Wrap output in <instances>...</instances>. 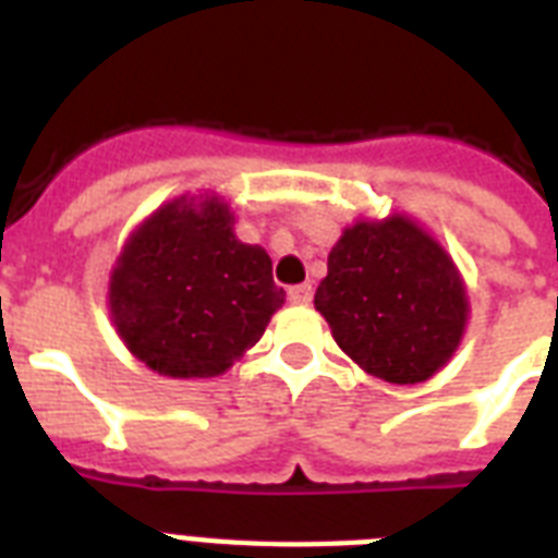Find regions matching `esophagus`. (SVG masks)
<instances>
[{"mask_svg": "<svg viewBox=\"0 0 558 558\" xmlns=\"http://www.w3.org/2000/svg\"><path fill=\"white\" fill-rule=\"evenodd\" d=\"M289 301L292 304H310L313 301V283H298L289 289Z\"/></svg>", "mask_w": 558, "mask_h": 558, "instance_id": "esophagus-1", "label": "esophagus"}]
</instances>
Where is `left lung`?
I'll return each mask as SVG.
<instances>
[{
	"label": "left lung",
	"instance_id": "obj_1",
	"mask_svg": "<svg viewBox=\"0 0 558 558\" xmlns=\"http://www.w3.org/2000/svg\"><path fill=\"white\" fill-rule=\"evenodd\" d=\"M315 310L365 373L393 385L432 379L466 330L458 266L414 219L356 222L332 245Z\"/></svg>",
	"mask_w": 558,
	"mask_h": 558
}]
</instances>
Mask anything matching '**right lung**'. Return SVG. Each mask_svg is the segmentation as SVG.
<instances>
[{"mask_svg":"<svg viewBox=\"0 0 558 558\" xmlns=\"http://www.w3.org/2000/svg\"><path fill=\"white\" fill-rule=\"evenodd\" d=\"M283 301L269 254L236 240L219 196H179L153 210L109 278V313L126 350L173 379L226 373Z\"/></svg>","mask_w":558,"mask_h":558,"instance_id":"right-lung-1","label":"right lung"}]
</instances>
